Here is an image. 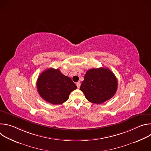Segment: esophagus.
<instances>
[{"label":"esophagus","mask_w":151,"mask_h":151,"mask_svg":"<svg viewBox=\"0 0 151 151\" xmlns=\"http://www.w3.org/2000/svg\"><path fill=\"white\" fill-rule=\"evenodd\" d=\"M76 86H77V87H78V88H79V87H80V86H81V83L79 82H76Z\"/></svg>","instance_id":"obj_1"}]
</instances>
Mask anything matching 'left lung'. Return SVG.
<instances>
[{
  "label": "left lung",
  "mask_w": 151,
  "mask_h": 151,
  "mask_svg": "<svg viewBox=\"0 0 151 151\" xmlns=\"http://www.w3.org/2000/svg\"><path fill=\"white\" fill-rule=\"evenodd\" d=\"M118 88V81L108 68L91 69L85 73L80 90L89 101L101 104L111 99Z\"/></svg>",
  "instance_id": "8db88e82"
}]
</instances>
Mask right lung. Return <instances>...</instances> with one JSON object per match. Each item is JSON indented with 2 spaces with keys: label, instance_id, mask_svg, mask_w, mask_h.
<instances>
[{
  "label": "right lung",
  "instance_id": "1",
  "mask_svg": "<svg viewBox=\"0 0 151 151\" xmlns=\"http://www.w3.org/2000/svg\"><path fill=\"white\" fill-rule=\"evenodd\" d=\"M36 87L40 96L52 104L65 102L70 93L77 88L69 77L62 74L59 69L53 68L47 69L39 75Z\"/></svg>",
  "mask_w": 151,
  "mask_h": 151
}]
</instances>
